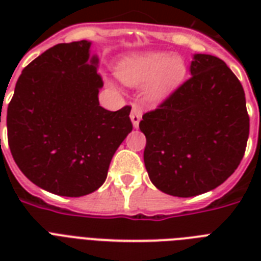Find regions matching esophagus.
I'll list each match as a JSON object with an SVG mask.
<instances>
[{
    "label": "esophagus",
    "mask_w": 261,
    "mask_h": 261,
    "mask_svg": "<svg viewBox=\"0 0 261 261\" xmlns=\"http://www.w3.org/2000/svg\"><path fill=\"white\" fill-rule=\"evenodd\" d=\"M130 119L131 122H133V126H134L135 128H138L139 122H141V119H142V110H141L138 106H135V104L133 106V108H131Z\"/></svg>",
    "instance_id": "34e87169"
}]
</instances>
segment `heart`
<instances>
[{
    "instance_id": "1",
    "label": "heart",
    "mask_w": 261,
    "mask_h": 261,
    "mask_svg": "<svg viewBox=\"0 0 261 261\" xmlns=\"http://www.w3.org/2000/svg\"><path fill=\"white\" fill-rule=\"evenodd\" d=\"M187 67L181 57L161 51L126 57L118 65L119 77L131 87H146L151 101H161L180 87Z\"/></svg>"
}]
</instances>
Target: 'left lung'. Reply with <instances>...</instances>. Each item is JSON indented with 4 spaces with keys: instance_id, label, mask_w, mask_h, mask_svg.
I'll return each instance as SVG.
<instances>
[{
    "instance_id": "8db88e82",
    "label": "left lung",
    "mask_w": 261,
    "mask_h": 261,
    "mask_svg": "<svg viewBox=\"0 0 261 261\" xmlns=\"http://www.w3.org/2000/svg\"><path fill=\"white\" fill-rule=\"evenodd\" d=\"M190 70V79L139 123L151 182L178 198L204 194L230 177L249 135L243 85L226 63L195 54Z\"/></svg>"
}]
</instances>
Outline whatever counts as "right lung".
<instances>
[{
	"mask_svg": "<svg viewBox=\"0 0 261 261\" xmlns=\"http://www.w3.org/2000/svg\"><path fill=\"white\" fill-rule=\"evenodd\" d=\"M90 44L61 43L34 59L18 77L6 112L14 163L34 184L61 196L100 188L133 130L131 107L115 112L100 107L102 80Z\"/></svg>",
	"mask_w": 261,
	"mask_h": 261,
	"instance_id": "add662e5",
	"label": "right lung"
}]
</instances>
